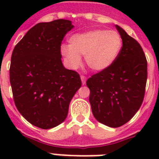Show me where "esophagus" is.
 Masks as SVG:
<instances>
[{
	"label": "esophagus",
	"mask_w": 159,
	"mask_h": 159,
	"mask_svg": "<svg viewBox=\"0 0 159 159\" xmlns=\"http://www.w3.org/2000/svg\"><path fill=\"white\" fill-rule=\"evenodd\" d=\"M81 80H82V85L86 84V82H87V77H85V76H81Z\"/></svg>",
	"instance_id": "obj_1"
}]
</instances>
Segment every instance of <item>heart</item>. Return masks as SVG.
Segmentation results:
<instances>
[{
	"mask_svg": "<svg viewBox=\"0 0 159 159\" xmlns=\"http://www.w3.org/2000/svg\"><path fill=\"white\" fill-rule=\"evenodd\" d=\"M68 42L69 45L62 44L60 48L67 65L77 69L82 64L81 56H84L86 64L96 72H102L111 67L117 59L123 44L118 32L106 30L75 34Z\"/></svg>",
	"mask_w": 159,
	"mask_h": 159,
	"instance_id": "obj_1",
	"label": "heart"
}]
</instances>
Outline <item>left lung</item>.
Segmentation results:
<instances>
[{"label":"left lung","instance_id":"left-lung-1","mask_svg":"<svg viewBox=\"0 0 159 159\" xmlns=\"http://www.w3.org/2000/svg\"><path fill=\"white\" fill-rule=\"evenodd\" d=\"M116 27L123 41L117 59L87 81L93 116L111 128L127 123L140 108L148 75L147 60L140 44L121 27Z\"/></svg>","mask_w":159,"mask_h":159}]
</instances>
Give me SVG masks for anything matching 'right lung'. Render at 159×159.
Returning <instances> with one entry per match:
<instances>
[{
	"label": "right lung",
	"mask_w": 159,
	"mask_h": 159,
	"mask_svg": "<svg viewBox=\"0 0 159 159\" xmlns=\"http://www.w3.org/2000/svg\"><path fill=\"white\" fill-rule=\"evenodd\" d=\"M67 20L39 23L14 48L10 82L15 104L33 125L48 129L67 118L71 100L82 86L79 74L65 68L60 52Z\"/></svg>",
	"instance_id": "1"
}]
</instances>
